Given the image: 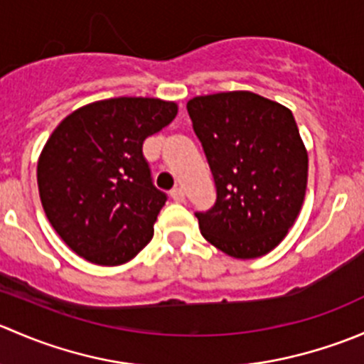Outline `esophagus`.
<instances>
[{"mask_svg": "<svg viewBox=\"0 0 364 364\" xmlns=\"http://www.w3.org/2000/svg\"><path fill=\"white\" fill-rule=\"evenodd\" d=\"M171 197L176 203H183V200H185V192H183V188H179V186H174V188L171 190Z\"/></svg>", "mask_w": 364, "mask_h": 364, "instance_id": "34e87169", "label": "esophagus"}]
</instances>
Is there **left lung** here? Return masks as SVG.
I'll return each instance as SVG.
<instances>
[{
    "label": "left lung",
    "mask_w": 364,
    "mask_h": 364,
    "mask_svg": "<svg viewBox=\"0 0 364 364\" xmlns=\"http://www.w3.org/2000/svg\"><path fill=\"white\" fill-rule=\"evenodd\" d=\"M186 109L216 188L215 204L196 213L200 234L236 259L266 255L294 225L306 192L294 116L250 91L196 97Z\"/></svg>",
    "instance_id": "8db88e82"
}]
</instances>
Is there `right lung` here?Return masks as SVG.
Here are the masks:
<instances>
[{
	"label": "right lung",
	"mask_w": 364,
	"mask_h": 364,
	"mask_svg": "<svg viewBox=\"0 0 364 364\" xmlns=\"http://www.w3.org/2000/svg\"><path fill=\"white\" fill-rule=\"evenodd\" d=\"M178 114L174 102L119 97L65 117L36 167L40 200L61 240L100 266L134 259L153 237L167 196L142 153L149 135Z\"/></svg>",
	"instance_id": "add662e5"
}]
</instances>
